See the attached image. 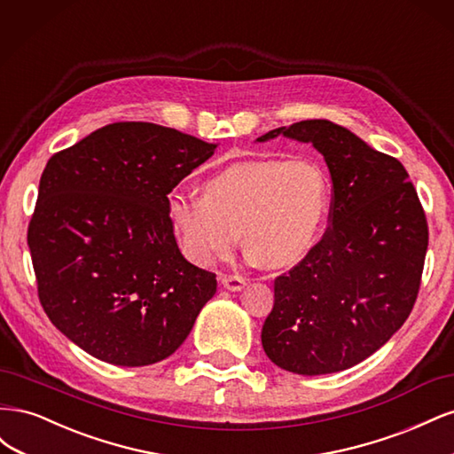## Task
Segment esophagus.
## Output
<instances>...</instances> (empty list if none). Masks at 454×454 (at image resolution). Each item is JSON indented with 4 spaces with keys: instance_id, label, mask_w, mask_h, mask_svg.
I'll return each mask as SVG.
<instances>
[{
    "instance_id": "obj_1",
    "label": "esophagus",
    "mask_w": 454,
    "mask_h": 454,
    "mask_svg": "<svg viewBox=\"0 0 454 454\" xmlns=\"http://www.w3.org/2000/svg\"><path fill=\"white\" fill-rule=\"evenodd\" d=\"M222 284L229 292H240L246 286V278L242 274H225V277H222Z\"/></svg>"
}]
</instances>
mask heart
<instances>
[{
  "label": "heart",
  "instance_id": "obj_1",
  "mask_svg": "<svg viewBox=\"0 0 454 454\" xmlns=\"http://www.w3.org/2000/svg\"><path fill=\"white\" fill-rule=\"evenodd\" d=\"M332 206V180L314 159H255L229 164L202 195L174 189L167 219L182 254L199 267L244 248L265 267H292L318 244Z\"/></svg>",
  "mask_w": 454,
  "mask_h": 454
}]
</instances>
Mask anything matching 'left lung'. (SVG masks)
<instances>
[{
  "label": "left lung",
  "instance_id": "left-lung-1",
  "mask_svg": "<svg viewBox=\"0 0 454 454\" xmlns=\"http://www.w3.org/2000/svg\"><path fill=\"white\" fill-rule=\"evenodd\" d=\"M280 134L318 149L333 187L322 240L274 280L261 342L292 373H335L377 352L413 310L428 223L403 164L345 127L299 121L257 142Z\"/></svg>",
  "mask_w": 454,
  "mask_h": 454
}]
</instances>
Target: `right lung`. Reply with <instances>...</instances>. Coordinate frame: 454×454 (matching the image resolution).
<instances>
[{
	"label": "right lung",
	"instance_id": "add662e5",
	"mask_svg": "<svg viewBox=\"0 0 454 454\" xmlns=\"http://www.w3.org/2000/svg\"><path fill=\"white\" fill-rule=\"evenodd\" d=\"M215 144L153 122H114L54 153L41 174L28 246L49 320L94 358H168L215 294L182 255L167 195Z\"/></svg>",
	"mask_w": 454,
	"mask_h": 454
}]
</instances>
